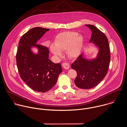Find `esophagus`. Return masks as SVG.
<instances>
[{"mask_svg":"<svg viewBox=\"0 0 127 127\" xmlns=\"http://www.w3.org/2000/svg\"><path fill=\"white\" fill-rule=\"evenodd\" d=\"M62 66L65 69H68L69 68V64L68 63H64L62 64Z\"/></svg>","mask_w":127,"mask_h":127,"instance_id":"1","label":"esophagus"}]
</instances>
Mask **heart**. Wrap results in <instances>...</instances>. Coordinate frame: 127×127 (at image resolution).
<instances>
[{"label": "heart", "instance_id": "heart-1", "mask_svg": "<svg viewBox=\"0 0 127 127\" xmlns=\"http://www.w3.org/2000/svg\"><path fill=\"white\" fill-rule=\"evenodd\" d=\"M83 42V37L72 32H65L57 35L54 46H51V52L58 58L62 57V51L66 50V54L71 58H77L80 54Z\"/></svg>", "mask_w": 127, "mask_h": 127}]
</instances>
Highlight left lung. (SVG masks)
Returning <instances> with one entry per match:
<instances>
[{"mask_svg": "<svg viewBox=\"0 0 127 127\" xmlns=\"http://www.w3.org/2000/svg\"><path fill=\"white\" fill-rule=\"evenodd\" d=\"M92 31L90 42L98 47L96 58L89 60L82 54L71 64L77 72L75 85L81 89H89L100 83L107 74L110 61L109 43L105 34L92 25H86Z\"/></svg>", "mask_w": 127, "mask_h": 127, "instance_id": "1", "label": "left lung"}]
</instances>
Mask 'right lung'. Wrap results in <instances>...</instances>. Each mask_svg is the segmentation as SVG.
I'll return each instance as SVG.
<instances>
[{
    "label": "right lung",
    "instance_id": "right-lung-1",
    "mask_svg": "<svg viewBox=\"0 0 127 127\" xmlns=\"http://www.w3.org/2000/svg\"><path fill=\"white\" fill-rule=\"evenodd\" d=\"M49 29L33 28L21 37L16 54L18 69L21 79L38 92H46L56 84L62 71L61 64H55L49 59L48 47L36 44ZM39 49L37 54H33L31 48Z\"/></svg>",
    "mask_w": 127,
    "mask_h": 127
}]
</instances>
